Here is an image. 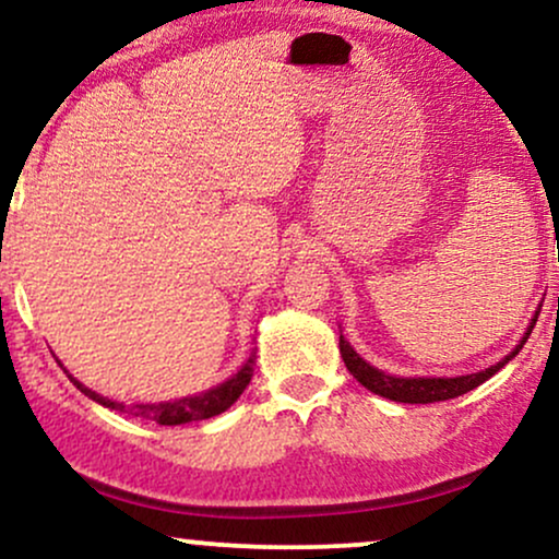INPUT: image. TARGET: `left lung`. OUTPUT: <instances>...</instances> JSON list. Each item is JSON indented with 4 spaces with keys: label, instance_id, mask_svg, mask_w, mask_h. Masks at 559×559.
I'll return each mask as SVG.
<instances>
[{
    "label": "left lung",
    "instance_id": "1",
    "mask_svg": "<svg viewBox=\"0 0 559 559\" xmlns=\"http://www.w3.org/2000/svg\"><path fill=\"white\" fill-rule=\"evenodd\" d=\"M536 319H539V317L531 319L528 332L523 334L521 345H515V350L510 353V356H504L500 364L489 366L487 371L465 373V377H450V379H444V377H429V379H426V377H390V373L373 369L371 364H366V360L360 358L358 353L350 347V343H347V340L343 337V332H340V353H343L347 371H350L353 377H356L358 382L366 386V390H371L373 395L395 400V403H421V405L424 403H439V400H452L457 395H465V392L476 390L478 384L487 382L489 377H495V373L500 371L502 366L508 364V360H513L518 356V350L526 345V340H528L531 330H534Z\"/></svg>",
    "mask_w": 559,
    "mask_h": 559
}]
</instances>
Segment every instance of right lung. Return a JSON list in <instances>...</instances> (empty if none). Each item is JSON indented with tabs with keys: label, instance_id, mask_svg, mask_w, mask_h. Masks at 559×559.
Here are the masks:
<instances>
[{
	"label": "right lung",
	"instance_id": "add662e5",
	"mask_svg": "<svg viewBox=\"0 0 559 559\" xmlns=\"http://www.w3.org/2000/svg\"><path fill=\"white\" fill-rule=\"evenodd\" d=\"M253 364H255V353H251V358L242 364V369L238 373H233L227 382H222L219 386H212V390L201 392V395L169 400V403H133V405H124V403H117V400L96 395L94 390H88V386L78 382L68 369H64V373H68L70 382L75 384L85 397L96 400V403L104 405V408L128 413V416H135V418H148V421H156L159 426H180L190 421H203V418H212V416H219V413H225L229 405L242 395V390H246L248 382H251Z\"/></svg>",
	"mask_w": 559,
	"mask_h": 559
}]
</instances>
